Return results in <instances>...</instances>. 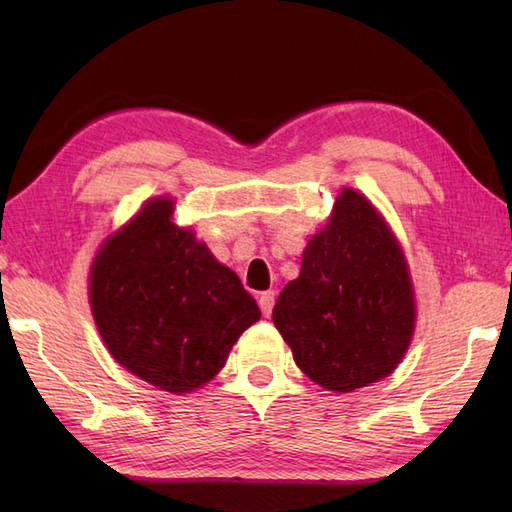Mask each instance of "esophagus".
Masks as SVG:
<instances>
[{
  "label": "esophagus",
  "instance_id": "obj_1",
  "mask_svg": "<svg viewBox=\"0 0 512 512\" xmlns=\"http://www.w3.org/2000/svg\"><path fill=\"white\" fill-rule=\"evenodd\" d=\"M273 306H275V292L273 290H266L259 295V308H262L264 317H270L273 314Z\"/></svg>",
  "mask_w": 512,
  "mask_h": 512
}]
</instances>
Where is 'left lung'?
<instances>
[{
	"instance_id": "8db88e82",
	"label": "left lung",
	"mask_w": 512,
	"mask_h": 512,
	"mask_svg": "<svg viewBox=\"0 0 512 512\" xmlns=\"http://www.w3.org/2000/svg\"><path fill=\"white\" fill-rule=\"evenodd\" d=\"M275 328L314 383L354 391L394 372L416 310L402 250L367 198L343 189L328 226L281 290Z\"/></svg>"
}]
</instances>
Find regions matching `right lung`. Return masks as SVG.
Listing matches in <instances>:
<instances>
[{
    "instance_id": "1",
    "label": "right lung",
    "mask_w": 512,
    "mask_h": 512,
    "mask_svg": "<svg viewBox=\"0 0 512 512\" xmlns=\"http://www.w3.org/2000/svg\"><path fill=\"white\" fill-rule=\"evenodd\" d=\"M171 215L169 198L151 200L107 239L92 266L90 301L118 363L171 394H187L220 372L262 312L233 270Z\"/></svg>"
}]
</instances>
